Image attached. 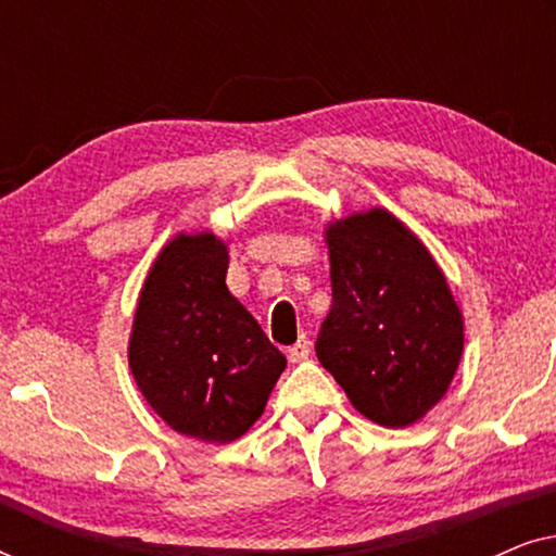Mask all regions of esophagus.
<instances>
[{
	"instance_id": "esophagus-1",
	"label": "esophagus",
	"mask_w": 556,
	"mask_h": 556,
	"mask_svg": "<svg viewBox=\"0 0 556 556\" xmlns=\"http://www.w3.org/2000/svg\"><path fill=\"white\" fill-rule=\"evenodd\" d=\"M308 354H311V341L306 337H301L291 349H288V359H291L293 364L306 362Z\"/></svg>"
}]
</instances>
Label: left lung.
Returning a JSON list of instances; mask_svg holds the SVG:
<instances>
[{"mask_svg": "<svg viewBox=\"0 0 556 556\" xmlns=\"http://www.w3.org/2000/svg\"><path fill=\"white\" fill-rule=\"evenodd\" d=\"M331 311L318 362L382 428H407L445 397L463 354V314L425 242L390 210L324 227Z\"/></svg>", "mask_w": 556, "mask_h": 556, "instance_id": "left-lung-1", "label": "left lung"}]
</instances>
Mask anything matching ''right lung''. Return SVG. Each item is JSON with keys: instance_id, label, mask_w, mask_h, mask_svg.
Instances as JSON below:
<instances>
[{"instance_id": "1", "label": "right lung", "mask_w": 556, "mask_h": 556, "mask_svg": "<svg viewBox=\"0 0 556 556\" xmlns=\"http://www.w3.org/2000/svg\"><path fill=\"white\" fill-rule=\"evenodd\" d=\"M215 232H179L159 250L136 303L128 369L149 407L181 435L232 443L263 415L286 356L225 283Z\"/></svg>"}]
</instances>
